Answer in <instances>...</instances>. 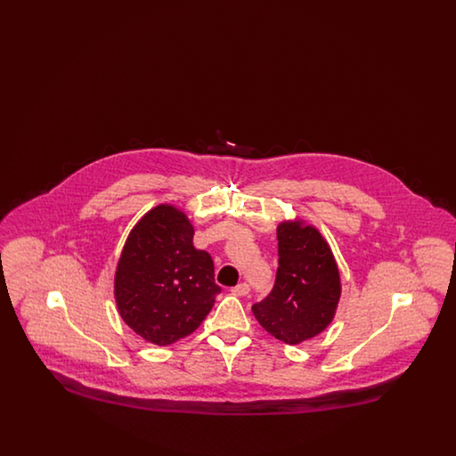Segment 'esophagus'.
Instances as JSON below:
<instances>
[{"mask_svg":"<svg viewBox=\"0 0 456 456\" xmlns=\"http://www.w3.org/2000/svg\"><path fill=\"white\" fill-rule=\"evenodd\" d=\"M249 290H251V287H249V283L240 282L232 289V292L236 294V296H248L249 294Z\"/></svg>","mask_w":456,"mask_h":456,"instance_id":"obj_1","label":"esophagus"}]
</instances>
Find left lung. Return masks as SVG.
I'll return each mask as SVG.
<instances>
[{"label":"left lung","mask_w":456,"mask_h":456,"mask_svg":"<svg viewBox=\"0 0 456 456\" xmlns=\"http://www.w3.org/2000/svg\"><path fill=\"white\" fill-rule=\"evenodd\" d=\"M277 239L273 289L251 311L270 335L296 346L331 323L342 292L340 273L328 242L313 225L282 222Z\"/></svg>","instance_id":"1"}]
</instances>
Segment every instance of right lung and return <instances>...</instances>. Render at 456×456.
<instances>
[{"label": "right lung", "mask_w": 456, "mask_h": 456, "mask_svg": "<svg viewBox=\"0 0 456 456\" xmlns=\"http://www.w3.org/2000/svg\"><path fill=\"white\" fill-rule=\"evenodd\" d=\"M193 225L173 205H159L133 227L114 277L121 318L155 346L193 333L222 290L214 261L193 246Z\"/></svg>", "instance_id": "add662e5"}]
</instances>
